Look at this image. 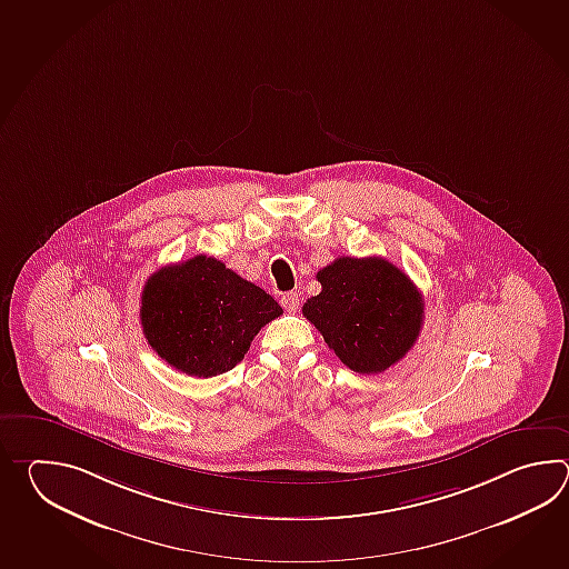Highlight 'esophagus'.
I'll list each match as a JSON object with an SVG mask.
<instances>
[{"label": "esophagus", "mask_w": 569, "mask_h": 569, "mask_svg": "<svg viewBox=\"0 0 569 569\" xmlns=\"http://www.w3.org/2000/svg\"><path fill=\"white\" fill-rule=\"evenodd\" d=\"M280 302H282V307H284L289 313H295V311L299 309V305H301V295H299V292H284Z\"/></svg>", "instance_id": "esophagus-1"}]
</instances>
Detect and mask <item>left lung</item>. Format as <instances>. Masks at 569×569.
<instances>
[{"label": "left lung", "instance_id": "obj_1", "mask_svg": "<svg viewBox=\"0 0 569 569\" xmlns=\"http://www.w3.org/2000/svg\"><path fill=\"white\" fill-rule=\"evenodd\" d=\"M321 292L302 315L329 350L358 375H378L405 358L423 326V295L385 258L343 256L317 272Z\"/></svg>", "mask_w": 569, "mask_h": 569}]
</instances>
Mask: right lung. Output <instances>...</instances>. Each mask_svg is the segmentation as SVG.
Segmentation results:
<instances>
[{"label": "right lung", "mask_w": 569, "mask_h": 569, "mask_svg": "<svg viewBox=\"0 0 569 569\" xmlns=\"http://www.w3.org/2000/svg\"><path fill=\"white\" fill-rule=\"evenodd\" d=\"M282 315L268 292L201 254L157 270L142 290L148 343L182 375L211 378L243 360L262 327Z\"/></svg>", "instance_id": "obj_1"}]
</instances>
